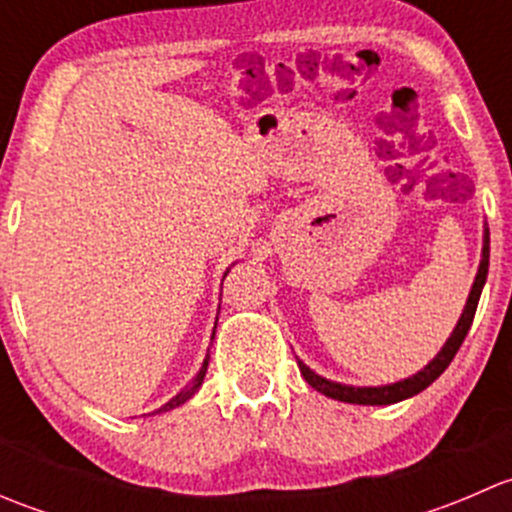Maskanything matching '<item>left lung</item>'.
Returning a JSON list of instances; mask_svg holds the SVG:
<instances>
[{"mask_svg":"<svg viewBox=\"0 0 512 512\" xmlns=\"http://www.w3.org/2000/svg\"><path fill=\"white\" fill-rule=\"evenodd\" d=\"M488 257H490V235H488V227H485V235H483V260H480L476 282H473L471 294H468L466 309H463L461 319H458L456 329H453V334H451V337H448V342L443 344L441 352H438L436 359H433L431 364L426 366V369L418 371V374L411 376V379L399 381V384L369 386V389H366V386H364V389H356V386H342V384H334V381L322 379V376L314 374V371L309 369V366H304L302 361H297L299 371H302V376H304V379H307V384L312 386V389L322 391V394L329 396V399L344 401V404H361V406L396 404V401L409 399V396H416L418 391H423V389H426V386H431L433 381H436L438 376H441L443 371H446V366L451 364L453 356H456L458 349H461L463 339H466L468 329H471L473 317H476V309H478L480 292H483L485 277H488Z\"/></svg>","mask_w":512,"mask_h":512,"instance_id":"left-lung-1","label":"left lung"}]
</instances>
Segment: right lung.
Wrapping results in <instances>:
<instances>
[{
	"instance_id": "obj_1",
	"label": "right lung",
	"mask_w": 512,
	"mask_h": 512,
	"mask_svg": "<svg viewBox=\"0 0 512 512\" xmlns=\"http://www.w3.org/2000/svg\"><path fill=\"white\" fill-rule=\"evenodd\" d=\"M225 275H227V272H225ZM208 359H210V356H205L203 366H200V371H198V374H195V379H193V381H190V386H188V389H183V391H180V394H178V396H175V399H173V401H168V404H165V406H163V409H160V411H170V409H175V406L185 404V401H188V399H190V396H193V394H195V391H198V386H200V384H203V379H205V371H208Z\"/></svg>"
}]
</instances>
